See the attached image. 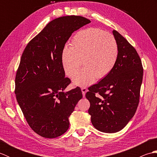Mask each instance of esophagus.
I'll use <instances>...</instances> for the list:
<instances>
[{"mask_svg":"<svg viewBox=\"0 0 157 157\" xmlns=\"http://www.w3.org/2000/svg\"><path fill=\"white\" fill-rule=\"evenodd\" d=\"M82 94L84 97H85V94H86V92H87V89H86V87H82Z\"/></svg>","mask_w":157,"mask_h":157,"instance_id":"esophagus-1","label":"esophagus"}]
</instances>
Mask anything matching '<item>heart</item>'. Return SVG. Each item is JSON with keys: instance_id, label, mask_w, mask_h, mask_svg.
<instances>
[{"instance_id": "b5f03b06", "label": "heart", "mask_w": 157, "mask_h": 157, "mask_svg": "<svg viewBox=\"0 0 157 157\" xmlns=\"http://www.w3.org/2000/svg\"><path fill=\"white\" fill-rule=\"evenodd\" d=\"M119 49L111 34L98 28H90L77 32L70 47H65L61 56L65 73L73 77L82 63L84 65L73 79L74 84L84 86L95 78L101 79L111 72L118 59Z\"/></svg>"}]
</instances>
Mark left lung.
Instances as JSON below:
<instances>
[{
  "instance_id": "1",
  "label": "left lung",
  "mask_w": 157,
  "mask_h": 157,
  "mask_svg": "<svg viewBox=\"0 0 157 157\" xmlns=\"http://www.w3.org/2000/svg\"><path fill=\"white\" fill-rule=\"evenodd\" d=\"M113 34L119 55L112 71L98 84L88 88L86 97L88 113L94 128L115 133L128 124L138 108L143 78V67L137 51L119 33Z\"/></svg>"
}]
</instances>
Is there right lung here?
<instances>
[{
	"label": "right lung",
	"instance_id": "1",
	"mask_svg": "<svg viewBox=\"0 0 157 157\" xmlns=\"http://www.w3.org/2000/svg\"><path fill=\"white\" fill-rule=\"evenodd\" d=\"M89 23L77 15L52 20L29 42L21 55L15 94L29 125L42 137L55 138L66 132L69 116L82 98L79 87L64 92L71 80L65 77L61 56L72 33Z\"/></svg>",
	"mask_w": 157,
	"mask_h": 157
}]
</instances>
